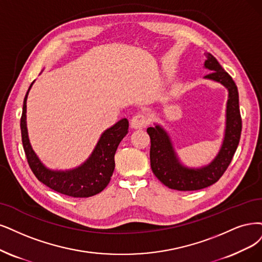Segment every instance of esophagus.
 <instances>
[{"label": "esophagus", "mask_w": 262, "mask_h": 262, "mask_svg": "<svg viewBox=\"0 0 262 262\" xmlns=\"http://www.w3.org/2000/svg\"><path fill=\"white\" fill-rule=\"evenodd\" d=\"M149 124V119L147 118L146 115L144 114H136L134 116V118L132 119L130 121V125L133 128H142V127H146V126Z\"/></svg>", "instance_id": "1"}]
</instances>
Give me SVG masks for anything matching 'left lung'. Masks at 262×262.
Wrapping results in <instances>:
<instances>
[{
  "label": "left lung",
  "instance_id": "1",
  "mask_svg": "<svg viewBox=\"0 0 262 262\" xmlns=\"http://www.w3.org/2000/svg\"><path fill=\"white\" fill-rule=\"evenodd\" d=\"M205 57L204 68L211 72L204 79L220 83L228 91L225 137L214 160L205 166L191 168L180 162L168 133L161 125L154 124V127H149L151 168L156 177L169 189L194 191L214 185L227 170L239 142L242 119L237 87L214 56L205 53Z\"/></svg>",
  "mask_w": 262,
  "mask_h": 262
}]
</instances>
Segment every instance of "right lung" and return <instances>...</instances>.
<instances>
[{
  "label": "right lung",
  "mask_w": 262,
  "mask_h": 262,
  "mask_svg": "<svg viewBox=\"0 0 262 262\" xmlns=\"http://www.w3.org/2000/svg\"><path fill=\"white\" fill-rule=\"evenodd\" d=\"M34 81L26 94L20 120L24 150L35 177L48 188L72 198H90L98 194L110 182L115 162L114 154L120 142L128 133V121L122 119L105 129L92 154L80 166L67 170L46 167L31 147L27 128V98Z\"/></svg>",
  "instance_id": "add662e5"
}]
</instances>
